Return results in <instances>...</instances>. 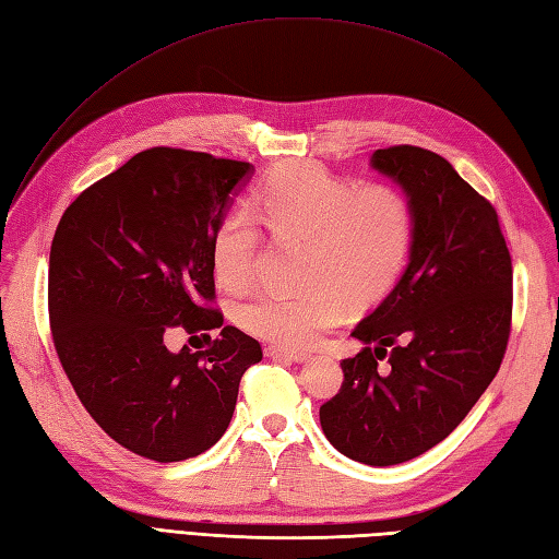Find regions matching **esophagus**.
I'll return each mask as SVG.
<instances>
[{"mask_svg": "<svg viewBox=\"0 0 559 559\" xmlns=\"http://www.w3.org/2000/svg\"><path fill=\"white\" fill-rule=\"evenodd\" d=\"M264 354L269 356V359H285V361H295V364L309 361V354H305V352H290V349H283V347H276V345H266Z\"/></svg>", "mask_w": 559, "mask_h": 559, "instance_id": "esophagus-1", "label": "esophagus"}]
</instances>
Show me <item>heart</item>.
Returning <instances> with one entry per match:
<instances>
[{
    "label": "heart",
    "instance_id": "obj_1",
    "mask_svg": "<svg viewBox=\"0 0 559 559\" xmlns=\"http://www.w3.org/2000/svg\"><path fill=\"white\" fill-rule=\"evenodd\" d=\"M254 207L271 240L302 242L305 295H254L236 309L240 328L278 347H311L345 319V297L376 305L408 266L416 240L411 200L394 186L359 189L313 163H283L254 191ZM260 234L246 212H228L210 242L212 269L226 290L252 281Z\"/></svg>",
    "mask_w": 559,
    "mask_h": 559
}]
</instances>
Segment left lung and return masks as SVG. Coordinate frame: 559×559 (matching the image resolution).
Listing matches in <instances>:
<instances>
[{
    "label": "left lung",
    "mask_w": 559,
    "mask_h": 559,
    "mask_svg": "<svg viewBox=\"0 0 559 559\" xmlns=\"http://www.w3.org/2000/svg\"><path fill=\"white\" fill-rule=\"evenodd\" d=\"M373 169L402 186L416 240L394 290L354 328L340 392L319 411L352 461L406 463L463 423L496 378L512 319V260L496 207L449 160L418 146L380 148Z\"/></svg>",
    "instance_id": "8db88e82"
}]
</instances>
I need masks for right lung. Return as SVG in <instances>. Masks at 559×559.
<instances>
[{"label": "right lung", "mask_w": 559, "mask_h": 559, "mask_svg": "<svg viewBox=\"0 0 559 559\" xmlns=\"http://www.w3.org/2000/svg\"><path fill=\"white\" fill-rule=\"evenodd\" d=\"M252 165L157 146L82 191L49 254L53 347L82 406L120 447L179 463L214 447L238 384L262 361L222 325L210 242ZM221 328L207 350L169 353L164 333ZM210 337V335H207Z\"/></svg>", "instance_id": "add662e5"}]
</instances>
